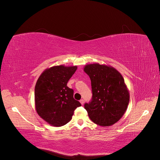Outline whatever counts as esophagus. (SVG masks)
<instances>
[{
  "instance_id": "esophagus-1",
  "label": "esophagus",
  "mask_w": 160,
  "mask_h": 160,
  "mask_svg": "<svg viewBox=\"0 0 160 160\" xmlns=\"http://www.w3.org/2000/svg\"><path fill=\"white\" fill-rule=\"evenodd\" d=\"M80 103L81 105H83L84 104V100L83 99H81L80 100Z\"/></svg>"
}]
</instances>
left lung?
<instances>
[{"label":"left lung","instance_id":"8db88e82","mask_svg":"<svg viewBox=\"0 0 160 160\" xmlns=\"http://www.w3.org/2000/svg\"><path fill=\"white\" fill-rule=\"evenodd\" d=\"M84 71L90 77L93 93L85 109L92 122L100 126H111L122 118L129 102L123 77L113 67L99 63L85 65Z\"/></svg>","mask_w":160,"mask_h":160}]
</instances>
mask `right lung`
Here are the masks:
<instances>
[{
  "label": "right lung",
  "mask_w": 160,
  "mask_h": 160,
  "mask_svg": "<svg viewBox=\"0 0 160 160\" xmlns=\"http://www.w3.org/2000/svg\"><path fill=\"white\" fill-rule=\"evenodd\" d=\"M77 66H54L38 77L35 88V109L38 115L55 127L69 122L75 109L81 106L73 98V90L67 86Z\"/></svg>",
  "instance_id": "1"
}]
</instances>
